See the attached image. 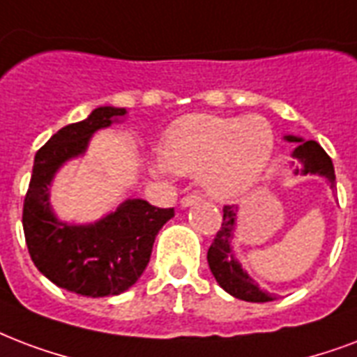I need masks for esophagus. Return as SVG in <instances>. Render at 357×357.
I'll use <instances>...</instances> for the list:
<instances>
[{"label":"esophagus","mask_w":357,"mask_h":357,"mask_svg":"<svg viewBox=\"0 0 357 357\" xmlns=\"http://www.w3.org/2000/svg\"><path fill=\"white\" fill-rule=\"evenodd\" d=\"M197 202H200V198L195 197V195H189V197H183L181 200H179L181 208H190V206H195Z\"/></svg>","instance_id":"esophagus-1"}]
</instances>
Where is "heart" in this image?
I'll list each match as a JSON object with an SVG mask.
<instances>
[{"mask_svg":"<svg viewBox=\"0 0 357 357\" xmlns=\"http://www.w3.org/2000/svg\"><path fill=\"white\" fill-rule=\"evenodd\" d=\"M275 149V132L260 116L222 118L197 114L179 119L162 138V157L149 162L157 178L198 174L215 200H230L257 183Z\"/></svg>","mask_w":357,"mask_h":357,"instance_id":"obj_1","label":"heart"}]
</instances>
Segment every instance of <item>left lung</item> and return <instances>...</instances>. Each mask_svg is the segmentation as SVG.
<instances>
[{"instance_id":"1","label":"left lung","mask_w":357,"mask_h":357,"mask_svg":"<svg viewBox=\"0 0 357 357\" xmlns=\"http://www.w3.org/2000/svg\"><path fill=\"white\" fill-rule=\"evenodd\" d=\"M287 142L296 144V149L292 151V157L298 162H301V170L296 168L294 174H317L326 178L330 183L331 192L335 195V170L333 162L328 157V153L320 148V144L314 140H303L301 136L287 135ZM294 165V162H292ZM225 215H222L221 230L215 236L213 243L208 251V264L215 281L219 287L228 292L230 296L243 301H252V303H266L273 301L275 296L269 294L268 290H262L258 287L241 262L238 260L236 249H234V239H236V230H238V206H225Z\"/></svg>"}]
</instances>
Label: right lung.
Segmentation results:
<instances>
[{
  "mask_svg": "<svg viewBox=\"0 0 357 357\" xmlns=\"http://www.w3.org/2000/svg\"><path fill=\"white\" fill-rule=\"evenodd\" d=\"M127 118V108L99 106L78 123L65 125L37 151L24 200L27 251L40 273L69 292L105 298L135 284L148 266L157 234L174 217L142 198H127L93 222L59 221L50 187L69 160L84 157L91 136Z\"/></svg>",
  "mask_w": 357,
  "mask_h": 357,
  "instance_id": "add662e5",
  "label": "right lung"
}]
</instances>
